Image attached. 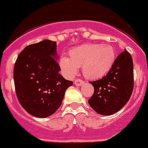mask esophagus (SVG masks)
Returning <instances> with one entry per match:
<instances>
[{
    "label": "esophagus",
    "instance_id": "34e87169",
    "mask_svg": "<svg viewBox=\"0 0 148 148\" xmlns=\"http://www.w3.org/2000/svg\"><path fill=\"white\" fill-rule=\"evenodd\" d=\"M74 84H75V86H81L84 84V82L81 79H75V81H74Z\"/></svg>",
    "mask_w": 148,
    "mask_h": 148
}]
</instances>
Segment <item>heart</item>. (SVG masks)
Segmentation results:
<instances>
[{
    "mask_svg": "<svg viewBox=\"0 0 148 148\" xmlns=\"http://www.w3.org/2000/svg\"><path fill=\"white\" fill-rule=\"evenodd\" d=\"M114 60L115 51L111 45L88 43L71 49L69 58L62 56L59 64L62 73L68 77L76 75L79 67L82 66L86 78L97 79L109 72Z\"/></svg>",
    "mask_w": 148,
    "mask_h": 148,
    "instance_id": "obj_1",
    "label": "heart"
}]
</instances>
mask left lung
Returning <instances> with one entry per match:
<instances>
[{"instance_id":"left-lung-1","label":"left lung","mask_w":148,"mask_h":148,"mask_svg":"<svg viewBox=\"0 0 148 148\" xmlns=\"http://www.w3.org/2000/svg\"><path fill=\"white\" fill-rule=\"evenodd\" d=\"M94 93L88 99L91 108L101 115H111L129 101L134 88V66L131 54L125 49L115 59L106 76L90 82Z\"/></svg>"}]
</instances>
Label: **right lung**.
<instances>
[{"mask_svg": "<svg viewBox=\"0 0 148 148\" xmlns=\"http://www.w3.org/2000/svg\"><path fill=\"white\" fill-rule=\"evenodd\" d=\"M56 42L44 40L29 45L17 56L14 68L15 90L29 114L44 119L53 114L73 82L60 74Z\"/></svg>", "mask_w": 148, "mask_h": 148, "instance_id": "add662e5", "label": "right lung"}]
</instances>
